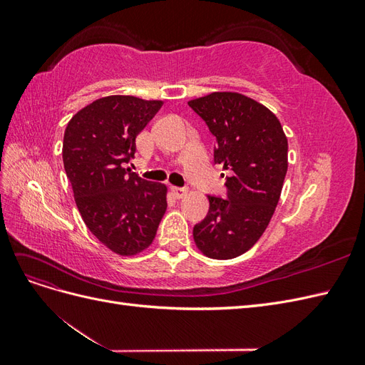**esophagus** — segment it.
I'll return each instance as SVG.
<instances>
[{
    "label": "esophagus",
    "mask_w": 365,
    "mask_h": 365,
    "mask_svg": "<svg viewBox=\"0 0 365 365\" xmlns=\"http://www.w3.org/2000/svg\"><path fill=\"white\" fill-rule=\"evenodd\" d=\"M170 192H172V195L176 197V200H181L182 196H185L187 189H184V187H172Z\"/></svg>",
    "instance_id": "1"
}]
</instances>
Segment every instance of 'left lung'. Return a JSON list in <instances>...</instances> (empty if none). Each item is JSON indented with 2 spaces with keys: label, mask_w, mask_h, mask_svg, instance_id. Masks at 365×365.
Masks as SVG:
<instances>
[{
  "label": "left lung",
  "mask_w": 365,
  "mask_h": 365,
  "mask_svg": "<svg viewBox=\"0 0 365 365\" xmlns=\"http://www.w3.org/2000/svg\"><path fill=\"white\" fill-rule=\"evenodd\" d=\"M189 106L216 137L213 158L228 173L225 200L207 196L210 208L193 227L195 244L212 259H235L260 239L277 207L288 140L279 118L247 96L213 93Z\"/></svg>",
  "instance_id": "obj_1"
}]
</instances>
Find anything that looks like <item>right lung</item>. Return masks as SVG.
Masks as SVG:
<instances>
[{"label": "right lung", "instance_id": "1", "mask_svg": "<svg viewBox=\"0 0 365 365\" xmlns=\"http://www.w3.org/2000/svg\"><path fill=\"white\" fill-rule=\"evenodd\" d=\"M163 102L132 96L98 98L77 113L63 134V168L91 233L121 256L148 248L164 216L165 185L125 169L135 138Z\"/></svg>", "mask_w": 365, "mask_h": 365}]
</instances>
